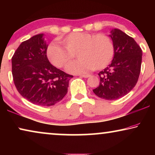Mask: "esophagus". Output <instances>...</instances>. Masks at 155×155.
<instances>
[{
	"instance_id": "obj_1",
	"label": "esophagus",
	"mask_w": 155,
	"mask_h": 155,
	"mask_svg": "<svg viewBox=\"0 0 155 155\" xmlns=\"http://www.w3.org/2000/svg\"><path fill=\"white\" fill-rule=\"evenodd\" d=\"M81 77L87 78L90 77V74H84V75H81Z\"/></svg>"
}]
</instances>
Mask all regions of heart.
I'll return each mask as SVG.
<instances>
[{
  "instance_id": "b5f03b06",
  "label": "heart",
  "mask_w": 155,
  "mask_h": 155,
  "mask_svg": "<svg viewBox=\"0 0 155 155\" xmlns=\"http://www.w3.org/2000/svg\"><path fill=\"white\" fill-rule=\"evenodd\" d=\"M60 41L64 48L56 44H51L47 49L48 58L55 66L63 68L71 62L76 54L79 59L67 68L71 73L103 69L113 58V43L104 34L73 32Z\"/></svg>"
}]
</instances>
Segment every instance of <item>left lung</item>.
Returning <instances> with one entry per match:
<instances>
[{
	"label": "left lung",
	"mask_w": 155,
	"mask_h": 155,
	"mask_svg": "<svg viewBox=\"0 0 155 155\" xmlns=\"http://www.w3.org/2000/svg\"><path fill=\"white\" fill-rule=\"evenodd\" d=\"M109 37L113 41L114 58L98 73L100 82L93 92L100 98L115 100L126 95L136 84L143 52L134 39L120 29H112Z\"/></svg>",
	"instance_id": "8db88e82"
}]
</instances>
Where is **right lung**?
Wrapping results in <instances>:
<instances>
[{
  "mask_svg": "<svg viewBox=\"0 0 155 155\" xmlns=\"http://www.w3.org/2000/svg\"><path fill=\"white\" fill-rule=\"evenodd\" d=\"M44 34L21 43L12 57V73L18 92L34 104L49 107L68 92L73 77L51 65Z\"/></svg>",
  "mask_w": 155,
  "mask_h": 155,
  "instance_id": "1",
  "label": "right lung"
}]
</instances>
